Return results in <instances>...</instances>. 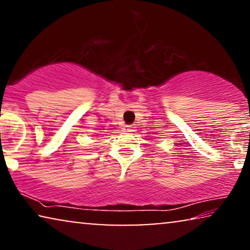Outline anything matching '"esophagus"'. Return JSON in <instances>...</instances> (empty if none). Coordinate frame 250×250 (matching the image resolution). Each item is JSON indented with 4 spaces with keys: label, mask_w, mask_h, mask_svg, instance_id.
Segmentation results:
<instances>
[{
    "label": "esophagus",
    "mask_w": 250,
    "mask_h": 250,
    "mask_svg": "<svg viewBox=\"0 0 250 250\" xmlns=\"http://www.w3.org/2000/svg\"><path fill=\"white\" fill-rule=\"evenodd\" d=\"M124 131H125V132H128V133L134 132V131H135V126H133V125H126L125 127H124Z\"/></svg>",
    "instance_id": "obj_1"
}]
</instances>
